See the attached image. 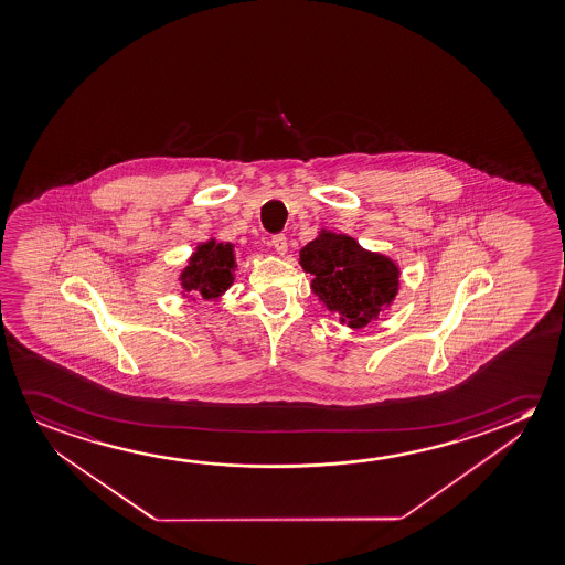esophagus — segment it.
I'll list each match as a JSON object with an SVG mask.
<instances>
[{
    "mask_svg": "<svg viewBox=\"0 0 565 565\" xmlns=\"http://www.w3.org/2000/svg\"><path fill=\"white\" fill-rule=\"evenodd\" d=\"M271 248L278 252V254H286L287 252V238L286 235H274L271 236Z\"/></svg>",
    "mask_w": 565,
    "mask_h": 565,
    "instance_id": "obj_1",
    "label": "esophagus"
}]
</instances>
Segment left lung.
Masks as SVG:
<instances>
[{
	"instance_id": "8db88e82",
	"label": "left lung",
	"mask_w": 565,
	"mask_h": 565,
	"mask_svg": "<svg viewBox=\"0 0 565 565\" xmlns=\"http://www.w3.org/2000/svg\"><path fill=\"white\" fill-rule=\"evenodd\" d=\"M299 264L313 276L315 296L352 329L375 321L399 291L397 264L365 250L352 236L321 231L301 248Z\"/></svg>"
}]
</instances>
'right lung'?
<instances>
[{"mask_svg": "<svg viewBox=\"0 0 565 565\" xmlns=\"http://www.w3.org/2000/svg\"><path fill=\"white\" fill-rule=\"evenodd\" d=\"M235 246L231 243L200 244L193 252L190 264L183 268L180 281L185 291H195L203 299H217L233 286L235 271Z\"/></svg>", "mask_w": 565, "mask_h": 565, "instance_id": "obj_1", "label": "right lung"}]
</instances>
